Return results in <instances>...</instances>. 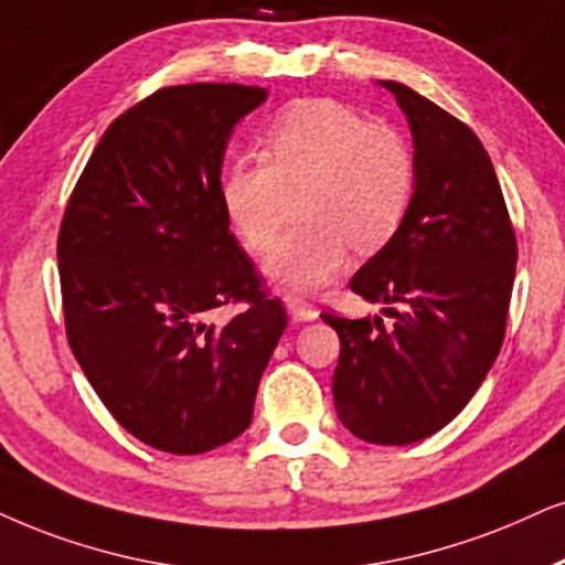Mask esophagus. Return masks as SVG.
<instances>
[{
    "mask_svg": "<svg viewBox=\"0 0 565 565\" xmlns=\"http://www.w3.org/2000/svg\"><path fill=\"white\" fill-rule=\"evenodd\" d=\"M284 305H287L289 316L297 320V323H307V320H316L318 318V310L312 307L307 299L297 297V295H287L284 297Z\"/></svg>",
    "mask_w": 565,
    "mask_h": 565,
    "instance_id": "obj_1",
    "label": "esophagus"
}]
</instances>
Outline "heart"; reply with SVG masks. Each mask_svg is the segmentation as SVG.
Here are the masks:
<instances>
[{"label": "heart", "mask_w": 565, "mask_h": 565, "mask_svg": "<svg viewBox=\"0 0 565 565\" xmlns=\"http://www.w3.org/2000/svg\"><path fill=\"white\" fill-rule=\"evenodd\" d=\"M417 156L388 125L354 106L305 98L263 135V159L221 174V205L249 249L274 245L289 195L302 193V226L278 239L266 274L291 295H312L347 266L352 247L375 253L396 237L417 198Z\"/></svg>", "instance_id": "obj_1"}]
</instances>
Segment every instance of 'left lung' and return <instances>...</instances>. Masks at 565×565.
Listing matches in <instances>:
<instances>
[{"label": "left lung", "mask_w": 565, "mask_h": 565, "mask_svg": "<svg viewBox=\"0 0 565 565\" xmlns=\"http://www.w3.org/2000/svg\"><path fill=\"white\" fill-rule=\"evenodd\" d=\"M414 135L417 198L404 226L349 281L383 318L323 312L339 333V419L356 438L406 446L459 414L501 352L516 276V232L495 169L461 119L383 81Z\"/></svg>", "instance_id": "left-lung-1"}]
</instances>
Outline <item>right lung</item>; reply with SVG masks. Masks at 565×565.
Wrapping results in <instances>:
<instances>
[{
	"label": "right lung",
	"mask_w": 565,
	"mask_h": 565,
	"mask_svg": "<svg viewBox=\"0 0 565 565\" xmlns=\"http://www.w3.org/2000/svg\"><path fill=\"white\" fill-rule=\"evenodd\" d=\"M266 88H159L106 127L64 209V331L111 417L192 456L247 430L287 312L263 289L221 205L226 140ZM245 303L230 324L204 318Z\"/></svg>",
	"instance_id": "right-lung-1"
}]
</instances>
